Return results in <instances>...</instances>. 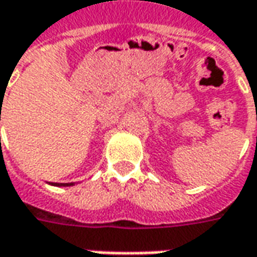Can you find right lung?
<instances>
[{"instance_id": "1", "label": "right lung", "mask_w": 257, "mask_h": 257, "mask_svg": "<svg viewBox=\"0 0 257 257\" xmlns=\"http://www.w3.org/2000/svg\"><path fill=\"white\" fill-rule=\"evenodd\" d=\"M50 185H53V186H72L74 185V183H50Z\"/></svg>"}]
</instances>
